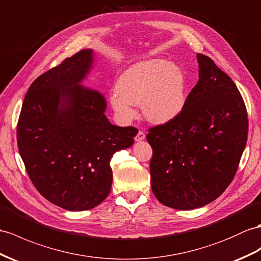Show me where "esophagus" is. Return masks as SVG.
I'll use <instances>...</instances> for the list:
<instances>
[{
  "mask_svg": "<svg viewBox=\"0 0 261 261\" xmlns=\"http://www.w3.org/2000/svg\"><path fill=\"white\" fill-rule=\"evenodd\" d=\"M145 137H146L145 133L142 132V130H139V132L137 133V135L135 136V141H136V142H142L143 139H145Z\"/></svg>",
  "mask_w": 261,
  "mask_h": 261,
  "instance_id": "1",
  "label": "esophagus"
}]
</instances>
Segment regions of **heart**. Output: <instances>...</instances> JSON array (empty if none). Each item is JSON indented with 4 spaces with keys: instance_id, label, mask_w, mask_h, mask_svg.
<instances>
[{
    "instance_id": "b5f03b06",
    "label": "heart",
    "mask_w": 261,
    "mask_h": 261,
    "mask_svg": "<svg viewBox=\"0 0 261 261\" xmlns=\"http://www.w3.org/2000/svg\"><path fill=\"white\" fill-rule=\"evenodd\" d=\"M186 99V79L181 69L166 60L136 63L119 76L111 104L124 123L137 115L142 104L149 122L164 124L178 115Z\"/></svg>"
}]
</instances>
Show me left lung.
<instances>
[{
  "label": "left lung",
  "instance_id": "obj_1",
  "mask_svg": "<svg viewBox=\"0 0 261 261\" xmlns=\"http://www.w3.org/2000/svg\"><path fill=\"white\" fill-rule=\"evenodd\" d=\"M199 80L178 115L150 127L151 190L163 205L205 206L230 185L248 136L245 101L233 81L204 54Z\"/></svg>",
  "mask_w": 261,
  "mask_h": 261
}]
</instances>
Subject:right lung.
<instances>
[{"instance_id":"obj_1","label":"right lung","mask_w":261,"mask_h":261,"mask_svg":"<svg viewBox=\"0 0 261 261\" xmlns=\"http://www.w3.org/2000/svg\"><path fill=\"white\" fill-rule=\"evenodd\" d=\"M92 49H82L39 76L25 95L16 137L31 181L52 204L83 212L112 188L113 155L134 144L136 127L112 125L100 93L85 88Z\"/></svg>"}]
</instances>
